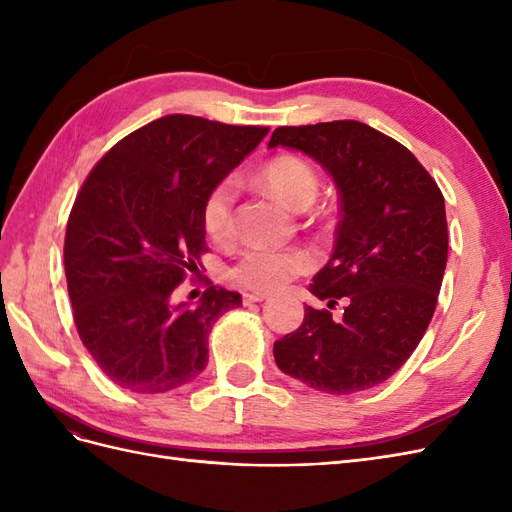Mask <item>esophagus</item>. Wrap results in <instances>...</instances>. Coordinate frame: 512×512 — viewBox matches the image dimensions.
<instances>
[{
  "instance_id": "1",
  "label": "esophagus",
  "mask_w": 512,
  "mask_h": 512,
  "mask_svg": "<svg viewBox=\"0 0 512 512\" xmlns=\"http://www.w3.org/2000/svg\"><path fill=\"white\" fill-rule=\"evenodd\" d=\"M267 294L265 292H243V303L250 305V303H260L265 301Z\"/></svg>"
}]
</instances>
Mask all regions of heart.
Segmentation results:
<instances>
[{"instance_id":"obj_1","label":"heart","mask_w":512,"mask_h":512,"mask_svg":"<svg viewBox=\"0 0 512 512\" xmlns=\"http://www.w3.org/2000/svg\"><path fill=\"white\" fill-rule=\"evenodd\" d=\"M260 188L271 190L292 209H307L318 194V175L314 166L294 153H282L271 158L256 173ZM237 188L232 181H220L209 190L203 200V226L209 239L218 245H226L237 235L235 220ZM314 267V258L297 247H271L254 245L245 250L241 258L230 267L228 277L241 288L269 292L282 288L292 277L307 273Z\"/></svg>"}]
</instances>
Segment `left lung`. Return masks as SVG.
<instances>
[{
  "mask_svg": "<svg viewBox=\"0 0 512 512\" xmlns=\"http://www.w3.org/2000/svg\"><path fill=\"white\" fill-rule=\"evenodd\" d=\"M307 153L339 190L331 260L309 284L344 318L305 307L297 331L273 344L284 374L316 391L348 395L389 380L421 342L446 269L444 196L425 166L395 138L342 119L280 126L269 147Z\"/></svg>",
  "mask_w": 512,
  "mask_h": 512,
  "instance_id": "obj_1",
  "label": "left lung"
}]
</instances>
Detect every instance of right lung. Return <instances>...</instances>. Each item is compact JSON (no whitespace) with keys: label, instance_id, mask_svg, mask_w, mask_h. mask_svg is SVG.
<instances>
[{"label":"right lung","instance_id":"obj_1","mask_svg":"<svg viewBox=\"0 0 512 512\" xmlns=\"http://www.w3.org/2000/svg\"><path fill=\"white\" fill-rule=\"evenodd\" d=\"M267 132L166 115L108 149L76 194L64 241L72 316L121 389L166 393L205 369L213 322L241 294L209 286L188 305L175 290L207 252L205 196Z\"/></svg>","mask_w":512,"mask_h":512}]
</instances>
